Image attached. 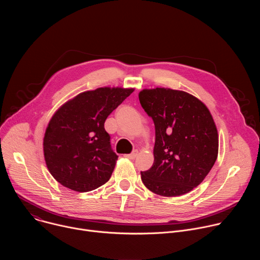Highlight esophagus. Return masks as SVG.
Segmentation results:
<instances>
[{
    "instance_id": "1",
    "label": "esophagus",
    "mask_w": 260,
    "mask_h": 260,
    "mask_svg": "<svg viewBox=\"0 0 260 260\" xmlns=\"http://www.w3.org/2000/svg\"><path fill=\"white\" fill-rule=\"evenodd\" d=\"M124 156L127 157V158H129V159H135V158L138 156V150L133 151L131 154H125Z\"/></svg>"
}]
</instances>
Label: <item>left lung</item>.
Here are the masks:
<instances>
[{"mask_svg": "<svg viewBox=\"0 0 260 260\" xmlns=\"http://www.w3.org/2000/svg\"><path fill=\"white\" fill-rule=\"evenodd\" d=\"M139 100L155 127L154 162L141 178L162 197H178L200 185L218 155L217 128L208 108L193 95L170 88L144 89Z\"/></svg>", "mask_w": 260, "mask_h": 260, "instance_id": "1", "label": "left lung"}]
</instances>
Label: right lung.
Returning a JSON list of instances; mask_svg holds the SVG:
<instances>
[{"label": "right lung", "instance_id": "1", "mask_svg": "<svg viewBox=\"0 0 260 260\" xmlns=\"http://www.w3.org/2000/svg\"><path fill=\"white\" fill-rule=\"evenodd\" d=\"M133 91L118 87L85 91L56 111L43 147L47 168L62 186L87 192L110 179L118 155L104 124Z\"/></svg>", "mask_w": 260, "mask_h": 260}]
</instances>
